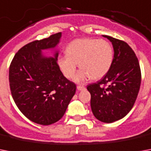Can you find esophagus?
<instances>
[{"mask_svg":"<svg viewBox=\"0 0 151 151\" xmlns=\"http://www.w3.org/2000/svg\"><path fill=\"white\" fill-rule=\"evenodd\" d=\"M77 88H78V91H82V90L85 89V87H83V86H81V85H78V87H77Z\"/></svg>","mask_w":151,"mask_h":151,"instance_id":"1","label":"esophagus"}]
</instances>
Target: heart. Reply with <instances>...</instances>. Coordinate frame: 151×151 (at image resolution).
<instances>
[{"mask_svg":"<svg viewBox=\"0 0 151 151\" xmlns=\"http://www.w3.org/2000/svg\"><path fill=\"white\" fill-rule=\"evenodd\" d=\"M66 55L58 59V66L67 79L75 76L77 65L81 70L76 76L77 82H82L88 78L98 80L108 73L114 59L111 45L105 40L79 38L67 45Z\"/></svg>","mask_w":151,"mask_h":151,"instance_id":"heart-1","label":"heart"}]
</instances>
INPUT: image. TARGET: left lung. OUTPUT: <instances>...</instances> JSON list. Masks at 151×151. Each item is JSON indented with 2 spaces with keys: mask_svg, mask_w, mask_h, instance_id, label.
Instances as JSON below:
<instances>
[{
  "mask_svg": "<svg viewBox=\"0 0 151 151\" xmlns=\"http://www.w3.org/2000/svg\"><path fill=\"white\" fill-rule=\"evenodd\" d=\"M112 43L114 59L108 73L100 81L87 86L91 108L96 118L112 123L125 117L136 102L141 84L138 59L123 41L103 35Z\"/></svg>",
  "mask_w": 151,
  "mask_h": 151,
  "instance_id": "obj_1",
  "label": "left lung"
}]
</instances>
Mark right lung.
Returning a JSON list of instances; mask_svg holds the SVG:
<instances>
[{
    "mask_svg": "<svg viewBox=\"0 0 151 151\" xmlns=\"http://www.w3.org/2000/svg\"><path fill=\"white\" fill-rule=\"evenodd\" d=\"M62 33L32 41L15 55L9 67V85L15 104L31 122L49 125L60 120L75 94L76 85L58 66L59 52L45 56L42 51L55 48Z\"/></svg>",
    "mask_w": 151,
    "mask_h": 151,
    "instance_id": "1",
    "label": "right lung"
}]
</instances>
